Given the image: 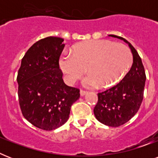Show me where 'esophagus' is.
Segmentation results:
<instances>
[{"mask_svg": "<svg viewBox=\"0 0 158 158\" xmlns=\"http://www.w3.org/2000/svg\"><path fill=\"white\" fill-rule=\"evenodd\" d=\"M79 94H80V95L81 96H84L85 94H87V92L86 91H84V90H80V92H79Z\"/></svg>", "mask_w": 158, "mask_h": 158, "instance_id": "34e87169", "label": "esophagus"}]
</instances>
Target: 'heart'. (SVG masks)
Listing matches in <instances>:
<instances>
[{"label": "heart", "instance_id": "b5f03b06", "mask_svg": "<svg viewBox=\"0 0 158 158\" xmlns=\"http://www.w3.org/2000/svg\"><path fill=\"white\" fill-rule=\"evenodd\" d=\"M133 56L128 47L109 40H90L79 43L71 53H63L59 64L66 81L72 84L84 74L83 84L108 88L117 84L131 68Z\"/></svg>", "mask_w": 158, "mask_h": 158}]
</instances>
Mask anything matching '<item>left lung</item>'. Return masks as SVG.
Masks as SVG:
<instances>
[{"label":"left lung","instance_id":"left-lung-1","mask_svg":"<svg viewBox=\"0 0 158 158\" xmlns=\"http://www.w3.org/2000/svg\"><path fill=\"white\" fill-rule=\"evenodd\" d=\"M109 36L127 43L133 55V64L119 84L98 94V101L94 112L101 123L118 127L128 122L139 109L143 98L146 74L142 60L135 48L125 38L112 34Z\"/></svg>","mask_w":158,"mask_h":158}]
</instances>
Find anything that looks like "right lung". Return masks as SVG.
I'll return each instance as SVG.
<instances>
[{
	"label": "right lung",
	"mask_w": 158,
	"mask_h": 158,
	"mask_svg": "<svg viewBox=\"0 0 158 158\" xmlns=\"http://www.w3.org/2000/svg\"><path fill=\"white\" fill-rule=\"evenodd\" d=\"M64 39L48 37L31 47L21 61L17 75L21 111L41 130L60 127L69 119L70 107L79 98V89L67 86L59 59Z\"/></svg>",
	"instance_id": "1"
}]
</instances>
